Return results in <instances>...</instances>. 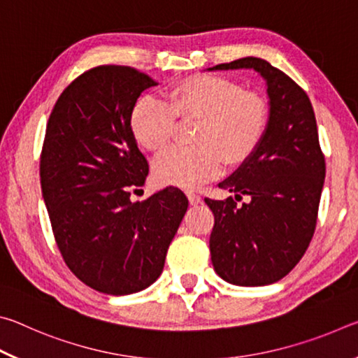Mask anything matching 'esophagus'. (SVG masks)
Instances as JSON below:
<instances>
[{
  "label": "esophagus",
  "mask_w": 358,
  "mask_h": 358,
  "mask_svg": "<svg viewBox=\"0 0 358 358\" xmlns=\"http://www.w3.org/2000/svg\"><path fill=\"white\" fill-rule=\"evenodd\" d=\"M186 196H187V201H189V203H191V205H199V203H201V202H202V197H201V196H199V194H194V192H187V194H186Z\"/></svg>",
  "instance_id": "34e87169"
}]
</instances>
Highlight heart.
Wrapping results in <instances>:
<instances>
[{"label": "heart", "mask_w": 358, "mask_h": 358, "mask_svg": "<svg viewBox=\"0 0 358 358\" xmlns=\"http://www.w3.org/2000/svg\"><path fill=\"white\" fill-rule=\"evenodd\" d=\"M177 118L197 120L196 147L164 151L153 162V175L157 183L189 189L220 175L224 162L240 167L250 161L265 137L268 107L230 78L191 76L173 83L166 101L138 98L131 108V132L145 150L159 151L172 141Z\"/></svg>", "instance_id": "obj_1"}]
</instances>
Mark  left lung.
I'll list each match as a JSON object with an SVG mask.
<instances>
[{
  "mask_svg": "<svg viewBox=\"0 0 358 358\" xmlns=\"http://www.w3.org/2000/svg\"><path fill=\"white\" fill-rule=\"evenodd\" d=\"M254 69L268 94V126L262 143L220 187L234 197L205 199L215 215L210 252L215 271L235 286H266L300 262L316 229L325 178L311 101L292 78L262 58L246 57L208 71Z\"/></svg>",
  "mask_w": 358,
  "mask_h": 358,
  "instance_id": "left-lung-1",
  "label": "left lung"
}]
</instances>
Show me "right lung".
Here are the masks:
<instances>
[{"instance_id": "obj_1", "label": "right lung", "mask_w": 358, "mask_h": 358, "mask_svg": "<svg viewBox=\"0 0 358 358\" xmlns=\"http://www.w3.org/2000/svg\"><path fill=\"white\" fill-rule=\"evenodd\" d=\"M156 82L129 66H98L78 76L48 118L41 187L53 235L78 280L108 295H129L162 273L187 199L169 186L143 202L148 162L129 115Z\"/></svg>"}]
</instances>
